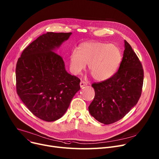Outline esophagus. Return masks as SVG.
Here are the masks:
<instances>
[{"label":"esophagus","instance_id":"34e87169","mask_svg":"<svg viewBox=\"0 0 159 159\" xmlns=\"http://www.w3.org/2000/svg\"><path fill=\"white\" fill-rule=\"evenodd\" d=\"M87 86V83L86 82H84L83 80L80 81V86L81 88L84 87V86Z\"/></svg>","mask_w":159,"mask_h":159}]
</instances>
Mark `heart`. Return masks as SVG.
Listing matches in <instances>:
<instances>
[{
	"instance_id": "b5f03b06",
	"label": "heart",
	"mask_w": 159,
	"mask_h": 159,
	"mask_svg": "<svg viewBox=\"0 0 159 159\" xmlns=\"http://www.w3.org/2000/svg\"><path fill=\"white\" fill-rule=\"evenodd\" d=\"M121 58V51L117 46L99 41H87L79 45L78 52L73 50L71 53L69 64L75 75L79 74L88 64V70L93 79L103 81L117 71Z\"/></svg>"
}]
</instances>
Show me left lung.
<instances>
[{
  "instance_id": "1",
  "label": "left lung",
  "mask_w": 159,
  "mask_h": 159,
  "mask_svg": "<svg viewBox=\"0 0 159 159\" xmlns=\"http://www.w3.org/2000/svg\"><path fill=\"white\" fill-rule=\"evenodd\" d=\"M144 71L138 57L127 41L118 71L110 79L94 82V98L88 107L99 122L109 125L122 119L141 95Z\"/></svg>"
}]
</instances>
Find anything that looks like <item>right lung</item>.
Listing matches in <instances>:
<instances>
[{"label": "right lung", "mask_w": 159, "mask_h": 159, "mask_svg": "<svg viewBox=\"0 0 159 159\" xmlns=\"http://www.w3.org/2000/svg\"><path fill=\"white\" fill-rule=\"evenodd\" d=\"M71 34H42L24 50L16 63L17 94L32 113L45 121L61 118L80 89V80L66 71L62 58L53 52Z\"/></svg>", "instance_id": "obj_1"}]
</instances>
